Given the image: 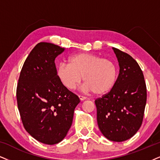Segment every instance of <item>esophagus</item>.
Here are the masks:
<instances>
[{
  "mask_svg": "<svg viewBox=\"0 0 160 160\" xmlns=\"http://www.w3.org/2000/svg\"><path fill=\"white\" fill-rule=\"evenodd\" d=\"M78 98H79V99L81 100V101H84V100L86 99L85 96H78Z\"/></svg>",
  "mask_w": 160,
  "mask_h": 160,
  "instance_id": "1",
  "label": "esophagus"
}]
</instances>
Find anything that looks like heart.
I'll use <instances>...</instances> for the list:
<instances>
[{
    "instance_id": "1",
    "label": "heart",
    "mask_w": 160,
    "mask_h": 160,
    "mask_svg": "<svg viewBox=\"0 0 160 160\" xmlns=\"http://www.w3.org/2000/svg\"><path fill=\"white\" fill-rule=\"evenodd\" d=\"M56 73L63 85L69 90H74L83 77L84 90L101 95L109 92L115 85L118 68L110 59L82 52L70 56L68 64H59Z\"/></svg>"
}]
</instances>
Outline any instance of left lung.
Listing matches in <instances>:
<instances>
[{"label": "left lung", "mask_w": 160, "mask_h": 160, "mask_svg": "<svg viewBox=\"0 0 160 160\" xmlns=\"http://www.w3.org/2000/svg\"><path fill=\"white\" fill-rule=\"evenodd\" d=\"M119 73L111 90L95 101L100 131L110 141L133 137L142 123L147 90L140 67L128 53L113 47Z\"/></svg>", "instance_id": "1"}]
</instances>
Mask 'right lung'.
<instances>
[{"label": "right lung", "instance_id": "1", "mask_svg": "<svg viewBox=\"0 0 160 160\" xmlns=\"http://www.w3.org/2000/svg\"><path fill=\"white\" fill-rule=\"evenodd\" d=\"M64 50L51 43H38L26 59L17 86L23 127L34 139L47 145L64 139L80 102L57 76L55 59Z\"/></svg>", "mask_w": 160, "mask_h": 160}]
</instances>
